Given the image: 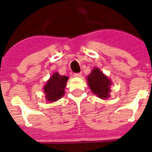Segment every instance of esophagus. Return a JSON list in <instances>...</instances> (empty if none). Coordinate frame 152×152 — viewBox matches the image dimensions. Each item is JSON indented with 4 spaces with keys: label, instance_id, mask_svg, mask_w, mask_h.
I'll return each mask as SVG.
<instances>
[{
    "label": "esophagus",
    "instance_id": "obj_1",
    "mask_svg": "<svg viewBox=\"0 0 152 152\" xmlns=\"http://www.w3.org/2000/svg\"><path fill=\"white\" fill-rule=\"evenodd\" d=\"M74 76L75 77H81V73H75L74 74Z\"/></svg>",
    "mask_w": 152,
    "mask_h": 152
}]
</instances>
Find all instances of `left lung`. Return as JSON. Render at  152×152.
Instances as JSON below:
<instances>
[{"instance_id":"obj_1","label":"left lung","mask_w":152,"mask_h":152,"mask_svg":"<svg viewBox=\"0 0 152 152\" xmlns=\"http://www.w3.org/2000/svg\"><path fill=\"white\" fill-rule=\"evenodd\" d=\"M87 80L90 89L96 96L102 100H107L110 96V88L113 83L100 68L96 67L93 68L91 74L87 77Z\"/></svg>"}]
</instances>
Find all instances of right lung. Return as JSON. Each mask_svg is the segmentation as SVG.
Wrapping results in <instances>:
<instances>
[{
    "label": "right lung",
    "mask_w": 152,
    "mask_h": 152,
    "mask_svg": "<svg viewBox=\"0 0 152 152\" xmlns=\"http://www.w3.org/2000/svg\"><path fill=\"white\" fill-rule=\"evenodd\" d=\"M68 80V76L60 75L58 72L52 74L42 88L45 100L52 103L61 99L64 94V88Z\"/></svg>",
    "instance_id": "1"
}]
</instances>
